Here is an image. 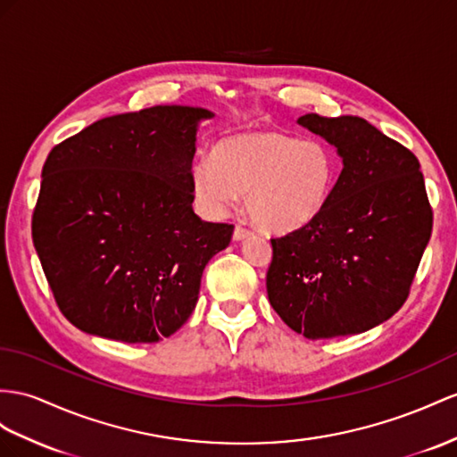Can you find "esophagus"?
I'll list each match as a JSON object with an SVG mask.
<instances>
[{
	"instance_id": "obj_1",
	"label": "esophagus",
	"mask_w": 457,
	"mask_h": 457,
	"mask_svg": "<svg viewBox=\"0 0 457 457\" xmlns=\"http://www.w3.org/2000/svg\"><path fill=\"white\" fill-rule=\"evenodd\" d=\"M249 236H251V231L247 228H243V226H236V229H233V239H236V241H243L245 237H249Z\"/></svg>"
}]
</instances>
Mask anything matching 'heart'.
Returning <instances> with one entry per match:
<instances>
[{"label": "heart", "instance_id": "1", "mask_svg": "<svg viewBox=\"0 0 457 457\" xmlns=\"http://www.w3.org/2000/svg\"><path fill=\"white\" fill-rule=\"evenodd\" d=\"M189 178L196 201L210 214H224L245 195L256 226L289 231L309 224L328 201L336 162L317 138L256 129L218 140L212 158L195 162Z\"/></svg>", "mask_w": 457, "mask_h": 457}]
</instances>
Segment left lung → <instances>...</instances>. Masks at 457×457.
<instances>
[{"instance_id":"left-lung-1","label":"left lung","mask_w":457,"mask_h":457,"mask_svg":"<svg viewBox=\"0 0 457 457\" xmlns=\"http://www.w3.org/2000/svg\"><path fill=\"white\" fill-rule=\"evenodd\" d=\"M297 121L334 145L344 168L309 224L270 239L268 301L309 340L367 332L402 309L430 239L423 171L362 117Z\"/></svg>"}]
</instances>
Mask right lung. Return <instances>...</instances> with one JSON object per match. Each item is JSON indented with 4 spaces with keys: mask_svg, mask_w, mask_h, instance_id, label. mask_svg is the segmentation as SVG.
Instances as JSON below:
<instances>
[{
    "mask_svg": "<svg viewBox=\"0 0 457 457\" xmlns=\"http://www.w3.org/2000/svg\"><path fill=\"white\" fill-rule=\"evenodd\" d=\"M189 106H154L88 125L52 148L32 241L63 317L92 336L152 344L178 332L231 224L193 212L196 125Z\"/></svg>",
    "mask_w": 457,
    "mask_h": 457,
    "instance_id": "add662e5",
    "label": "right lung"
}]
</instances>
